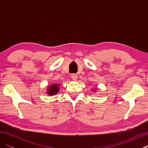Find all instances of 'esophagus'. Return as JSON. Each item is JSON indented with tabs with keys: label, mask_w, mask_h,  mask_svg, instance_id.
Returning <instances> with one entry per match:
<instances>
[{
	"label": "esophagus",
	"mask_w": 148,
	"mask_h": 148,
	"mask_svg": "<svg viewBox=\"0 0 148 148\" xmlns=\"http://www.w3.org/2000/svg\"><path fill=\"white\" fill-rule=\"evenodd\" d=\"M71 78L73 80H76L77 79V74H72V75H71Z\"/></svg>",
	"instance_id": "esophagus-1"
}]
</instances>
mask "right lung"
Masks as SVG:
<instances>
[{
	"label": "right lung",
	"instance_id": "add662e5",
	"mask_svg": "<svg viewBox=\"0 0 148 148\" xmlns=\"http://www.w3.org/2000/svg\"><path fill=\"white\" fill-rule=\"evenodd\" d=\"M59 84H53L49 86L47 89V94L49 95H55L59 91Z\"/></svg>",
	"mask_w": 148,
	"mask_h": 148
}]
</instances>
